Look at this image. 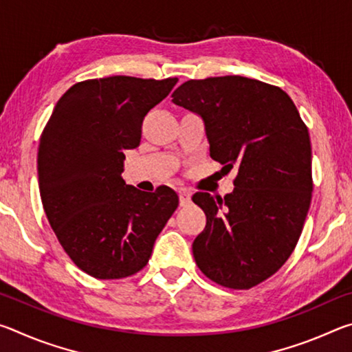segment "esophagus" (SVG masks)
Returning <instances> with one entry per match:
<instances>
[{
    "label": "esophagus",
    "mask_w": 352,
    "mask_h": 352,
    "mask_svg": "<svg viewBox=\"0 0 352 352\" xmlns=\"http://www.w3.org/2000/svg\"><path fill=\"white\" fill-rule=\"evenodd\" d=\"M178 195H180V205L184 206L188 205L190 201V192L188 189H180V192H178Z\"/></svg>",
    "instance_id": "esophagus-1"
}]
</instances>
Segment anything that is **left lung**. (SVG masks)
<instances>
[{"label": "left lung", "instance_id": "8db88e82", "mask_svg": "<svg viewBox=\"0 0 352 352\" xmlns=\"http://www.w3.org/2000/svg\"><path fill=\"white\" fill-rule=\"evenodd\" d=\"M172 102L204 118L210 155L237 169L225 197L195 192L206 214L195 264L219 285L247 290L281 269L300 239L312 199V148L294 100L242 76L188 80Z\"/></svg>", "mask_w": 352, "mask_h": 352}]
</instances>
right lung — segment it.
<instances>
[{"instance_id":"1","label":"right lung","mask_w":352,"mask_h":352,"mask_svg":"<svg viewBox=\"0 0 352 352\" xmlns=\"http://www.w3.org/2000/svg\"><path fill=\"white\" fill-rule=\"evenodd\" d=\"M177 82L132 76L77 82L41 132V204L65 253L87 275L121 279L144 269L177 210L170 188L142 192L121 177L124 151L140 146L146 115Z\"/></svg>"}]
</instances>
